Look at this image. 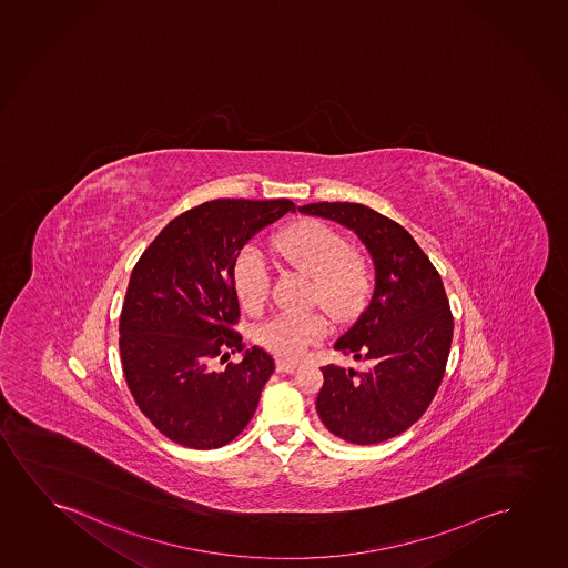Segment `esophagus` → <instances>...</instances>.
Masks as SVG:
<instances>
[{"label":"esophagus","mask_w":568,"mask_h":568,"mask_svg":"<svg viewBox=\"0 0 568 568\" xmlns=\"http://www.w3.org/2000/svg\"><path fill=\"white\" fill-rule=\"evenodd\" d=\"M296 367H298V365H296L295 362H288V359H277V371H280V373H295Z\"/></svg>","instance_id":"esophagus-1"}]
</instances>
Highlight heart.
<instances>
[{
    "label": "heart",
    "instance_id": "obj_1",
    "mask_svg": "<svg viewBox=\"0 0 568 568\" xmlns=\"http://www.w3.org/2000/svg\"><path fill=\"white\" fill-rule=\"evenodd\" d=\"M273 247L283 262L314 275V301H321L337 318L349 316L362 303L367 288L365 270L347 254L346 240L324 222H295L281 232ZM232 287L246 311H260L265 305L270 295V270L255 247H244L236 255ZM328 332L329 321L318 311H287L263 324L260 342L273 354L296 359L328 336Z\"/></svg>",
    "mask_w": 568,
    "mask_h": 568
}]
</instances>
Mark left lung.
Here are the masks:
<instances>
[{"instance_id":"1","label":"left lung","mask_w":568,"mask_h":568,"mask_svg":"<svg viewBox=\"0 0 568 568\" xmlns=\"http://www.w3.org/2000/svg\"><path fill=\"white\" fill-rule=\"evenodd\" d=\"M298 213L354 231L375 265L369 305L334 344L365 369L321 367L316 410L349 444L387 442L422 418L442 385L453 339L444 283L410 232L369 206L324 201L298 206Z\"/></svg>"}]
</instances>
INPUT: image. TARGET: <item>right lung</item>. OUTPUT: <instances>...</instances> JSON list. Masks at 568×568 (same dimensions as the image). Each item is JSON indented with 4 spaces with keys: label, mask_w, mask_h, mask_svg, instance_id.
I'll return each instance as SVG.
<instances>
[{
    "label": "right lung",
    "mask_w": 568,
    "mask_h": 568,
    "mask_svg": "<svg viewBox=\"0 0 568 568\" xmlns=\"http://www.w3.org/2000/svg\"><path fill=\"white\" fill-rule=\"evenodd\" d=\"M295 213L288 199H216L173 219L131 273L119 321L124 378L140 410L191 449L231 444L254 416L275 371L240 332L232 265L267 224ZM242 353L240 363H229Z\"/></svg>",
    "instance_id": "right-lung-1"
}]
</instances>
